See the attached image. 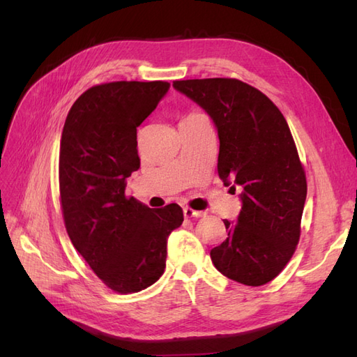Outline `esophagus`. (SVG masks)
<instances>
[{
    "instance_id": "1",
    "label": "esophagus",
    "mask_w": 357,
    "mask_h": 357,
    "mask_svg": "<svg viewBox=\"0 0 357 357\" xmlns=\"http://www.w3.org/2000/svg\"><path fill=\"white\" fill-rule=\"evenodd\" d=\"M183 213H185V218H188V219H190V218L199 219V218H204V215H205V213L197 211V210H192V208H189V207H186L185 210H183Z\"/></svg>"
}]
</instances>
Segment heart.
<instances>
[{
  "mask_svg": "<svg viewBox=\"0 0 357 357\" xmlns=\"http://www.w3.org/2000/svg\"><path fill=\"white\" fill-rule=\"evenodd\" d=\"M195 114H198V113H192V114H189V116H195Z\"/></svg>",
  "mask_w": 357,
  "mask_h": 357,
  "instance_id": "obj_1",
  "label": "heart"
}]
</instances>
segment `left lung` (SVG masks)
<instances>
[{
  "label": "left lung",
  "mask_w": 357,
  "mask_h": 357,
  "mask_svg": "<svg viewBox=\"0 0 357 357\" xmlns=\"http://www.w3.org/2000/svg\"><path fill=\"white\" fill-rule=\"evenodd\" d=\"M218 126L219 177L243 208L236 223L223 220L228 238L210 252L219 271L245 286H262L283 271L301 236L307 198L305 169L278 107L238 79L176 80Z\"/></svg>",
  "instance_id": "obj_1"
}]
</instances>
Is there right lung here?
Listing matches in <instances>:
<instances>
[{
    "label": "right lung",
    "instance_id": "right-lung-1",
    "mask_svg": "<svg viewBox=\"0 0 357 357\" xmlns=\"http://www.w3.org/2000/svg\"><path fill=\"white\" fill-rule=\"evenodd\" d=\"M168 82H110L84 91L68 112L59 147V201L75 250L101 282L128 295L158 282L167 238L183 223L177 204L152 210L125 195L139 168L137 128Z\"/></svg>",
    "mask_w": 357,
    "mask_h": 357
}]
</instances>
